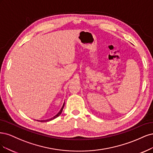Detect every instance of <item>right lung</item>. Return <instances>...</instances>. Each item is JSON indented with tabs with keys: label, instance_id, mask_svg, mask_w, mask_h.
Segmentation results:
<instances>
[{
	"label": "right lung",
	"instance_id": "add662e5",
	"mask_svg": "<svg viewBox=\"0 0 153 153\" xmlns=\"http://www.w3.org/2000/svg\"><path fill=\"white\" fill-rule=\"evenodd\" d=\"M64 105H65V102H64V103H63V106H62V107L61 110H60V111H59V112L58 113V114H57L56 115H55L54 117L50 118V119H48V120H41V121H40V120H37V121H40V122H47V121H51V120H54V119H55L56 117H58L59 116H60V115L61 114V113H62V111H63V107H64Z\"/></svg>",
	"mask_w": 153,
	"mask_h": 153
}]
</instances>
